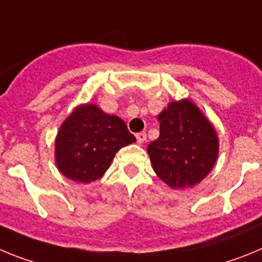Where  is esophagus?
<instances>
[{
    "label": "esophagus",
    "instance_id": "34e87169",
    "mask_svg": "<svg viewBox=\"0 0 262 262\" xmlns=\"http://www.w3.org/2000/svg\"><path fill=\"white\" fill-rule=\"evenodd\" d=\"M135 136L139 144H142V143H144L147 140V134L145 133H138Z\"/></svg>",
    "mask_w": 262,
    "mask_h": 262
}]
</instances>
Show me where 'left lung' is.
Segmentation results:
<instances>
[{
    "mask_svg": "<svg viewBox=\"0 0 262 262\" xmlns=\"http://www.w3.org/2000/svg\"><path fill=\"white\" fill-rule=\"evenodd\" d=\"M157 119L160 136L147 147L155 173L172 189L200 184L217 159L214 126L190 99L169 102Z\"/></svg>",
    "mask_w": 262,
    "mask_h": 262,
    "instance_id": "obj_1",
    "label": "left lung"
}]
</instances>
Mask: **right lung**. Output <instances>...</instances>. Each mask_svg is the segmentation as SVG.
Listing matches in <instances>:
<instances>
[{
  "mask_svg": "<svg viewBox=\"0 0 262 262\" xmlns=\"http://www.w3.org/2000/svg\"><path fill=\"white\" fill-rule=\"evenodd\" d=\"M136 142L126 123L93 103L80 105L60 126L55 140V161L61 174L89 184L102 177L115 154Z\"/></svg>",
  "mask_w": 262,
  "mask_h": 262,
  "instance_id": "1",
  "label": "right lung"
}]
</instances>
